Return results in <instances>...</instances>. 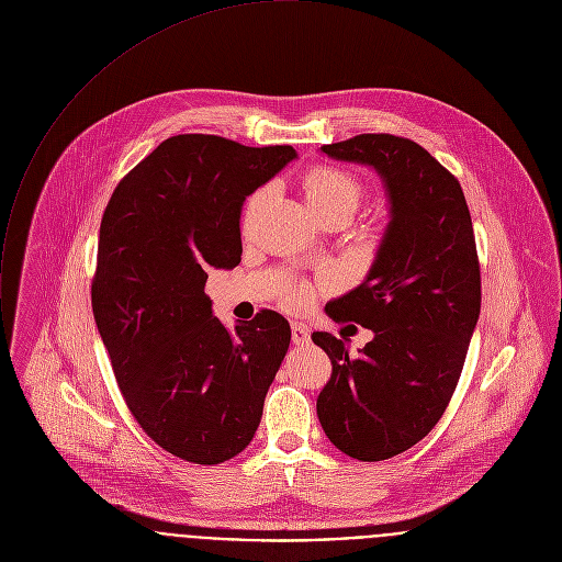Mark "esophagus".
<instances>
[{
  "mask_svg": "<svg viewBox=\"0 0 562 562\" xmlns=\"http://www.w3.org/2000/svg\"><path fill=\"white\" fill-rule=\"evenodd\" d=\"M291 339H293L295 346H308V341H311L308 326H304L302 322H293L291 324Z\"/></svg>",
  "mask_w": 562,
  "mask_h": 562,
  "instance_id": "esophagus-1",
  "label": "esophagus"
}]
</instances>
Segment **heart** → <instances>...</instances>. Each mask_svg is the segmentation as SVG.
I'll return each instance as SVG.
<instances>
[{"mask_svg": "<svg viewBox=\"0 0 562 562\" xmlns=\"http://www.w3.org/2000/svg\"><path fill=\"white\" fill-rule=\"evenodd\" d=\"M302 190L308 201V207L315 212L317 218H322L330 212H337V210H348L350 214H355V210L363 201L361 181L355 175H350L348 170H341L335 166H317V168L308 170L302 181ZM262 199H265L262 190H258L256 194L249 196L247 207H245V223H249L256 216ZM300 297L302 295L295 293L293 302H297Z\"/></svg>", "mask_w": 562, "mask_h": 562, "instance_id": "1", "label": "heart"}]
</instances>
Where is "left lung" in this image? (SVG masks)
Here are the masks:
<instances>
[{
  "mask_svg": "<svg viewBox=\"0 0 562 562\" xmlns=\"http://www.w3.org/2000/svg\"><path fill=\"white\" fill-rule=\"evenodd\" d=\"M322 153L374 168L390 196L370 273L326 304L374 339L350 357L341 339L313 335L333 363L317 398L322 429L346 456L381 462L420 442L458 387L482 308L475 234L460 181L420 144L363 133Z\"/></svg>",
  "mask_w": 562,
  "mask_h": 562,
  "instance_id": "8db88e82",
  "label": "left lung"
}]
</instances>
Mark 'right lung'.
<instances>
[{"instance_id":"1","label":"right lung","mask_w":562,"mask_h":562,"mask_svg":"<svg viewBox=\"0 0 562 562\" xmlns=\"http://www.w3.org/2000/svg\"><path fill=\"white\" fill-rule=\"evenodd\" d=\"M293 146L186 133L164 139L113 190L100 223L91 308L126 407L164 451L221 464L254 438L289 350V322L260 311L227 330L207 267L240 262L245 199Z\"/></svg>"}]
</instances>
